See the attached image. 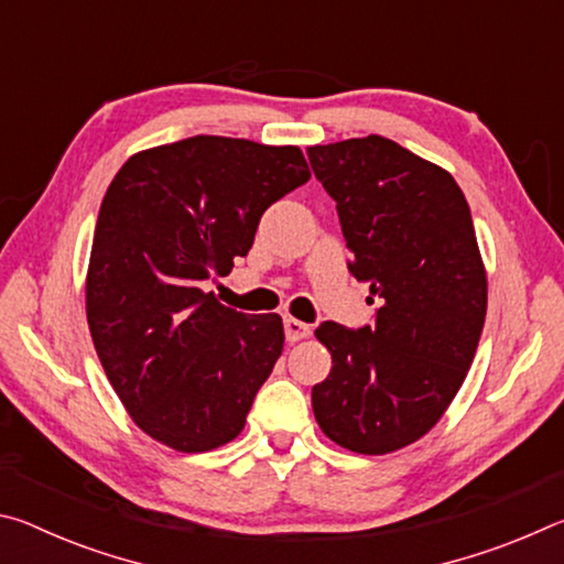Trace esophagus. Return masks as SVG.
<instances>
[{
	"instance_id": "obj_1",
	"label": "esophagus",
	"mask_w": 564,
	"mask_h": 564,
	"mask_svg": "<svg viewBox=\"0 0 564 564\" xmlns=\"http://www.w3.org/2000/svg\"><path fill=\"white\" fill-rule=\"evenodd\" d=\"M283 330H285V338H289L291 343L311 336V326H308V323H303V321L293 318V316H285V318H283Z\"/></svg>"
}]
</instances>
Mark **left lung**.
Wrapping results in <instances>:
<instances>
[{"mask_svg": "<svg viewBox=\"0 0 564 564\" xmlns=\"http://www.w3.org/2000/svg\"><path fill=\"white\" fill-rule=\"evenodd\" d=\"M308 161L336 202L348 271L378 301L370 326L316 328L333 368L313 413L346 451L386 455L431 431L475 358L488 279L470 206L445 169L378 133L311 147Z\"/></svg>", "mask_w": 564, "mask_h": 564, "instance_id": "left-lung-1", "label": "left lung"}]
</instances>
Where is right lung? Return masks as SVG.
Segmentation results:
<instances>
[{"mask_svg":"<svg viewBox=\"0 0 564 564\" xmlns=\"http://www.w3.org/2000/svg\"><path fill=\"white\" fill-rule=\"evenodd\" d=\"M311 178L299 147L191 137L133 154L94 231L87 321L133 423L178 453L243 431L283 350L279 313L221 305L204 281L253 246L265 208Z\"/></svg>","mask_w":564,"mask_h":564,"instance_id":"right-lung-1","label":"right lung"}]
</instances>
